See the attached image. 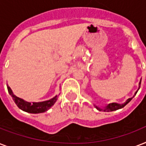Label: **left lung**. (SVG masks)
Masks as SVG:
<instances>
[{
  "instance_id": "obj_1",
  "label": "left lung",
  "mask_w": 146,
  "mask_h": 146,
  "mask_svg": "<svg viewBox=\"0 0 146 146\" xmlns=\"http://www.w3.org/2000/svg\"><path fill=\"white\" fill-rule=\"evenodd\" d=\"M140 85H141V81L140 82H139V87L138 90L139 89V88H140ZM138 90L136 91V92L135 93V95H136V93H137V92H138ZM134 97V96H133ZM128 98V99L126 101V102H124V103H123V104H118V103H111V104H108L106 107H104V108H100L99 107H97L96 106V108L98 110V111H105V112H109V111H117V110H118V109H120V108H123V107L126 106L128 103H129L130 101H131L132 99H133V98Z\"/></svg>"
}]
</instances>
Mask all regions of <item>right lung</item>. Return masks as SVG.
I'll use <instances>...</instances> for the list:
<instances>
[{
  "label": "right lung",
  "instance_id": "right-lung-1",
  "mask_svg": "<svg viewBox=\"0 0 146 146\" xmlns=\"http://www.w3.org/2000/svg\"><path fill=\"white\" fill-rule=\"evenodd\" d=\"M7 89L8 92L11 96V97L13 98V99L14 102L16 103V104L18 106V108L19 109H21L22 111H26V112H28V113H39L45 112V111H48L49 108H50L54 104V103L57 100V96H56L53 98L48 100V101L31 103V102H26L23 99H22L20 98L15 96L14 94L13 93L11 89L8 86Z\"/></svg>",
  "mask_w": 146,
  "mask_h": 146
}]
</instances>
